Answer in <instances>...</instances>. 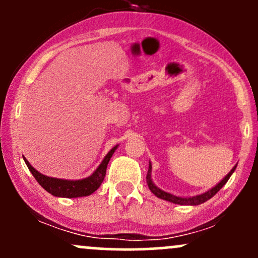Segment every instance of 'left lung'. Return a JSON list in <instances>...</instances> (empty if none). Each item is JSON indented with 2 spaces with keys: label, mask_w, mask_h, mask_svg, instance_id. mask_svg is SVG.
Segmentation results:
<instances>
[{
  "label": "left lung",
  "mask_w": 258,
  "mask_h": 258,
  "mask_svg": "<svg viewBox=\"0 0 258 258\" xmlns=\"http://www.w3.org/2000/svg\"><path fill=\"white\" fill-rule=\"evenodd\" d=\"M234 170H235V167H233V170L230 171L229 173L227 174L226 177H224L223 179L221 180L220 183H218L217 185L214 186V188L211 189V190H209L207 193H204L201 195H198V197H193V198H179V197H176V195H172V194H168L166 191H162L160 190L158 186L154 185L152 178H150V171H152V165H149V170H148V174H147V183H148V186H149V189L152 190L153 194H155L156 197L160 198V199H164L166 201H171V203L173 204H178V205H200V204L205 203L209 199H211L214 195L217 193L218 190L223 186L226 183L228 182V179H229V177L232 176V173L234 172Z\"/></svg>",
  "instance_id": "8db88e82"
}]
</instances>
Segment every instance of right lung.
Masks as SVG:
<instances>
[{"label":"right lung","instance_id":"right-lung-1","mask_svg":"<svg viewBox=\"0 0 258 258\" xmlns=\"http://www.w3.org/2000/svg\"><path fill=\"white\" fill-rule=\"evenodd\" d=\"M115 149H116V147L112 148L110 152L106 154V156L102 161V164H100L98 168L94 171L93 174H91L88 178L81 180H65L47 177L44 176V174L37 172V171L29 164L28 160H24L25 164L28 165L29 170L31 171L32 176L35 177V179H36L37 182L40 183V185L42 186L44 190L48 191L49 194L60 198H79L91 195L99 188V185L102 184L103 179H104L105 177L106 166H108L109 164V160H110L112 154H114Z\"/></svg>","mask_w":258,"mask_h":258}]
</instances>
